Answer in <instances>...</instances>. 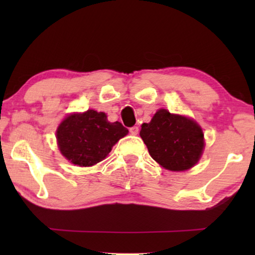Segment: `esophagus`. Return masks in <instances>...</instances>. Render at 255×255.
<instances>
[{"label":"esophagus","instance_id":"obj_1","mask_svg":"<svg viewBox=\"0 0 255 255\" xmlns=\"http://www.w3.org/2000/svg\"><path fill=\"white\" fill-rule=\"evenodd\" d=\"M138 132H139V128H138V127H132V128H130V133L131 134H138Z\"/></svg>","mask_w":255,"mask_h":255}]
</instances>
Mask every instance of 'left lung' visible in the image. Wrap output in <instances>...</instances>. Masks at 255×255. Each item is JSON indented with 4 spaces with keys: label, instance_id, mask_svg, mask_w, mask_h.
Returning <instances> with one entry per match:
<instances>
[{
    "label": "left lung",
    "instance_id": "8db88e82",
    "mask_svg": "<svg viewBox=\"0 0 255 255\" xmlns=\"http://www.w3.org/2000/svg\"><path fill=\"white\" fill-rule=\"evenodd\" d=\"M140 137L149 155L163 168L182 172L200 160L204 148V134L190 118L160 109L149 123L141 125Z\"/></svg>",
    "mask_w": 255,
    "mask_h": 255
}]
</instances>
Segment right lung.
<instances>
[{
    "label": "right lung",
    "mask_w": 255,
    "mask_h": 255,
    "mask_svg": "<svg viewBox=\"0 0 255 255\" xmlns=\"http://www.w3.org/2000/svg\"><path fill=\"white\" fill-rule=\"evenodd\" d=\"M128 133L120 122L110 123L106 114L89 109L66 117L58 127L57 140L68 161L89 167L106 159L113 146Z\"/></svg>",
    "instance_id": "right-lung-1"
}]
</instances>
